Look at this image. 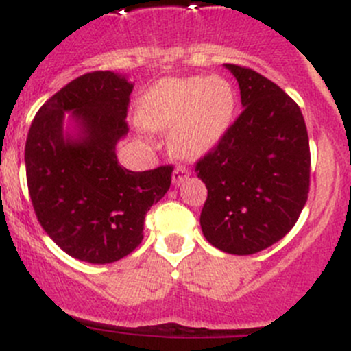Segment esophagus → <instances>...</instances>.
<instances>
[{
  "instance_id": "34e87169",
  "label": "esophagus",
  "mask_w": 351,
  "mask_h": 351,
  "mask_svg": "<svg viewBox=\"0 0 351 351\" xmlns=\"http://www.w3.org/2000/svg\"><path fill=\"white\" fill-rule=\"evenodd\" d=\"M186 176H189V169L183 168V166H176L175 171H173V175H171V180L175 185H180V183H182Z\"/></svg>"
}]
</instances>
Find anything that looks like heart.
I'll list each match as a JSON object with an SVG mask.
<instances>
[{"instance_id": "obj_1", "label": "heart", "mask_w": 351, "mask_h": 351, "mask_svg": "<svg viewBox=\"0 0 351 351\" xmlns=\"http://www.w3.org/2000/svg\"><path fill=\"white\" fill-rule=\"evenodd\" d=\"M237 108L233 85L223 77H168L156 82L137 103V120L147 130H171L178 156L209 152L231 127Z\"/></svg>"}]
</instances>
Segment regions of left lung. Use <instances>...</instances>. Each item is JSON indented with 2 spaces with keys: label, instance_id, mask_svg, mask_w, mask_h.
Here are the masks:
<instances>
[{
  "label": "left lung",
  "instance_id": "left-lung-1",
  "mask_svg": "<svg viewBox=\"0 0 351 351\" xmlns=\"http://www.w3.org/2000/svg\"><path fill=\"white\" fill-rule=\"evenodd\" d=\"M226 68L240 85L243 111L195 162L207 186L200 226L219 250L250 255L297 223L311 186V147L304 114L281 87L250 68Z\"/></svg>",
  "mask_w": 351,
  "mask_h": 351
}]
</instances>
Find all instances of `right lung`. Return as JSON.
Returning <instances> with one entry per match:
<instances>
[{
    "label": "right lung",
    "mask_w": 351,
    "mask_h": 351,
    "mask_svg": "<svg viewBox=\"0 0 351 351\" xmlns=\"http://www.w3.org/2000/svg\"><path fill=\"white\" fill-rule=\"evenodd\" d=\"M134 84L113 71H90L66 84L37 111L25 142V171L37 221L63 252L90 264L132 254L144 219L171 185L173 166L130 171L117 159L128 132ZM71 110L79 134H62Z\"/></svg>",
    "instance_id": "obj_1"
}]
</instances>
